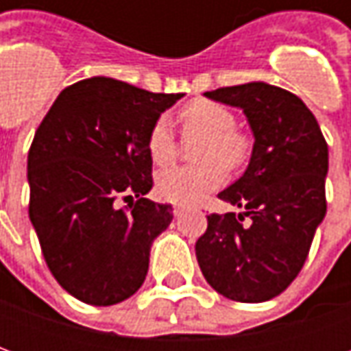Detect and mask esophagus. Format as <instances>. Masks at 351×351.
I'll use <instances>...</instances> for the list:
<instances>
[{"mask_svg": "<svg viewBox=\"0 0 351 351\" xmlns=\"http://www.w3.org/2000/svg\"><path fill=\"white\" fill-rule=\"evenodd\" d=\"M188 210V206L186 205H175L173 206V213H175V216H180L182 213H186Z\"/></svg>", "mask_w": 351, "mask_h": 351, "instance_id": "1", "label": "esophagus"}]
</instances>
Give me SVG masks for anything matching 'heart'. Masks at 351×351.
<instances>
[{"instance_id": "heart-1", "label": "heart", "mask_w": 351, "mask_h": 351, "mask_svg": "<svg viewBox=\"0 0 351 351\" xmlns=\"http://www.w3.org/2000/svg\"><path fill=\"white\" fill-rule=\"evenodd\" d=\"M186 135H201L195 165H176L161 171L156 180L160 197L178 205H193L218 190L228 178V167H241L250 143L235 130V116L220 103L195 99L178 112ZM146 150L156 165H167L175 160L176 141L165 118L152 123L146 138Z\"/></svg>"}]
</instances>
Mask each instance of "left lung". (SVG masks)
<instances>
[{
    "label": "left lung",
    "mask_w": 351,
    "mask_h": 351,
    "mask_svg": "<svg viewBox=\"0 0 351 351\" xmlns=\"http://www.w3.org/2000/svg\"><path fill=\"white\" fill-rule=\"evenodd\" d=\"M205 95L243 108L256 141L244 175L218 193L244 213L206 216L195 256L223 297L269 301L297 278L324 220L327 143L308 107L284 88L248 82ZM246 215L250 224L242 223Z\"/></svg>",
    "instance_id": "8db88e82"
}]
</instances>
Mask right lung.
<instances>
[{"mask_svg":"<svg viewBox=\"0 0 351 351\" xmlns=\"http://www.w3.org/2000/svg\"><path fill=\"white\" fill-rule=\"evenodd\" d=\"M182 95L92 77L62 90L35 131L29 220L50 272L79 301L110 306L143 286L154 239L173 220V206L145 197L146 138Z\"/></svg>","mask_w":351,"mask_h":351,"instance_id":"1","label":"right lung"}]
</instances>
